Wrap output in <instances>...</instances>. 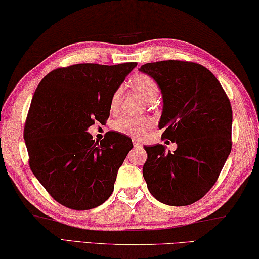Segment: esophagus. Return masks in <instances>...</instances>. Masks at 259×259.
I'll return each instance as SVG.
<instances>
[{
    "label": "esophagus",
    "instance_id": "esophagus-1",
    "mask_svg": "<svg viewBox=\"0 0 259 259\" xmlns=\"http://www.w3.org/2000/svg\"><path fill=\"white\" fill-rule=\"evenodd\" d=\"M133 145H134L135 149H137V147H141V146H142L141 142H140L139 140H137V139H134V140H133Z\"/></svg>",
    "mask_w": 259,
    "mask_h": 259
}]
</instances>
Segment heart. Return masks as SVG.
<instances>
[{"label": "heart", "instance_id": "obj_1", "mask_svg": "<svg viewBox=\"0 0 259 259\" xmlns=\"http://www.w3.org/2000/svg\"><path fill=\"white\" fill-rule=\"evenodd\" d=\"M131 85L139 92L146 102H154L160 94V86L152 76L147 73H137L131 80ZM120 97H122V89L117 88L110 98V109L115 110L118 107ZM154 122L150 117H132V116H123L116 119L113 123V128L118 133L141 137L149 132Z\"/></svg>", "mask_w": 259, "mask_h": 259}]
</instances>
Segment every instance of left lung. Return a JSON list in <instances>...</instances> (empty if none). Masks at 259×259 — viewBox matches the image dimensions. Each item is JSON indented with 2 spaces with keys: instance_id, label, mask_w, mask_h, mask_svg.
Returning <instances> with one entry per match:
<instances>
[{
  "instance_id": "1",
  "label": "left lung",
  "mask_w": 259,
  "mask_h": 259,
  "mask_svg": "<svg viewBox=\"0 0 259 259\" xmlns=\"http://www.w3.org/2000/svg\"><path fill=\"white\" fill-rule=\"evenodd\" d=\"M140 70L154 78L161 88L159 128H165L162 140L178 145L173 153L165 152L162 144L144 146L147 189L164 204L194 203L217 182L230 154V100L213 73L196 62H150Z\"/></svg>"
}]
</instances>
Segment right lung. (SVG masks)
I'll use <instances>...</instances> for the list:
<instances>
[{
  "mask_svg": "<svg viewBox=\"0 0 259 259\" xmlns=\"http://www.w3.org/2000/svg\"><path fill=\"white\" fill-rule=\"evenodd\" d=\"M136 65L60 67L35 89L23 132L29 165L50 196L67 208H96L114 191L132 141L107 132L98 143L86 131L107 120L110 98Z\"/></svg>",
  "mask_w": 259,
  "mask_h": 259,
  "instance_id": "add662e5",
  "label": "right lung"
}]
</instances>
